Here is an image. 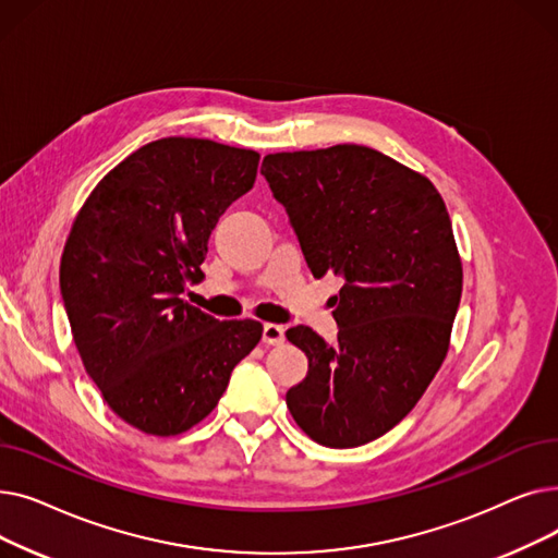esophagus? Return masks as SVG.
<instances>
[{
	"label": "esophagus",
	"instance_id": "34e87169",
	"mask_svg": "<svg viewBox=\"0 0 558 558\" xmlns=\"http://www.w3.org/2000/svg\"><path fill=\"white\" fill-rule=\"evenodd\" d=\"M262 341L267 345H280L284 341V328L276 324H264L262 326Z\"/></svg>",
	"mask_w": 558,
	"mask_h": 558
}]
</instances>
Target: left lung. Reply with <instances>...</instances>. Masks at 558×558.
Here are the masks:
<instances>
[{"label": "left lung", "instance_id": "left-lung-1", "mask_svg": "<svg viewBox=\"0 0 558 558\" xmlns=\"http://www.w3.org/2000/svg\"><path fill=\"white\" fill-rule=\"evenodd\" d=\"M314 278L341 276L328 343L307 326L287 339L307 375L287 391L299 427L357 448L396 427L441 368L461 301V259L446 203L425 175L368 146L262 160Z\"/></svg>", "mask_w": 558, "mask_h": 558}]
</instances>
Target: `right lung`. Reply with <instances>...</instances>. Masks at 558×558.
Segmentation results:
<instances>
[{"mask_svg": "<svg viewBox=\"0 0 558 558\" xmlns=\"http://www.w3.org/2000/svg\"><path fill=\"white\" fill-rule=\"evenodd\" d=\"M257 162L213 140H156L104 175L72 226L61 296L76 350L112 412L146 434L201 423L262 337L257 320L221 324L181 299Z\"/></svg>", "mask_w": 558, "mask_h": 558, "instance_id": "right-lung-1", "label": "right lung"}]
</instances>
